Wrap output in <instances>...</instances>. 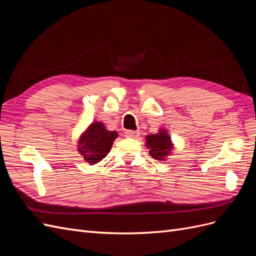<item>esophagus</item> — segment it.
I'll use <instances>...</instances> for the list:
<instances>
[{"mask_svg": "<svg viewBox=\"0 0 256 256\" xmlns=\"http://www.w3.org/2000/svg\"><path fill=\"white\" fill-rule=\"evenodd\" d=\"M138 136H140V132H138V131L127 130L126 132H125V136H127V138H136Z\"/></svg>", "mask_w": 256, "mask_h": 256, "instance_id": "esophagus-1", "label": "esophagus"}]
</instances>
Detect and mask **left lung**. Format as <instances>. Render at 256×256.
<instances>
[{
  "mask_svg": "<svg viewBox=\"0 0 256 256\" xmlns=\"http://www.w3.org/2000/svg\"><path fill=\"white\" fill-rule=\"evenodd\" d=\"M145 140V145L150 150V154L156 160L166 159L173 150L171 138L164 129H160L156 134L146 136Z\"/></svg>",
  "mask_w": 256,
  "mask_h": 256,
  "instance_id": "8db88e82",
  "label": "left lung"
}]
</instances>
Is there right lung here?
I'll list each match as a JSON object with an SVG mask.
<instances>
[{"label": "right lung", "instance_id": "1", "mask_svg": "<svg viewBox=\"0 0 256 256\" xmlns=\"http://www.w3.org/2000/svg\"><path fill=\"white\" fill-rule=\"evenodd\" d=\"M116 138V131L106 130L102 122H92L80 138L79 152L85 162L95 164L106 156Z\"/></svg>", "mask_w": 256, "mask_h": 256}]
</instances>
